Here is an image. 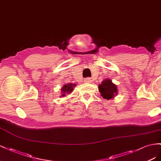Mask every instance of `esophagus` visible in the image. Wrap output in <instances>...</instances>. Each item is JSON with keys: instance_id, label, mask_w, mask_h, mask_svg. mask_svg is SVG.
Listing matches in <instances>:
<instances>
[{"instance_id": "obj_1", "label": "esophagus", "mask_w": 161, "mask_h": 161, "mask_svg": "<svg viewBox=\"0 0 161 161\" xmlns=\"http://www.w3.org/2000/svg\"><path fill=\"white\" fill-rule=\"evenodd\" d=\"M86 81L87 82V83H90V82H91V81H92L91 78H90V77H88V78H86Z\"/></svg>"}]
</instances>
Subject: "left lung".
Returning a JSON list of instances; mask_svg holds the SVG:
<instances>
[{
	"label": "left lung",
	"instance_id": "left-lung-1",
	"mask_svg": "<svg viewBox=\"0 0 161 161\" xmlns=\"http://www.w3.org/2000/svg\"><path fill=\"white\" fill-rule=\"evenodd\" d=\"M98 90L103 98L107 100L113 99L117 95V86L112 82L111 79H105L98 86Z\"/></svg>",
	"mask_w": 161,
	"mask_h": 161
}]
</instances>
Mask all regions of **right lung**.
<instances>
[{
    "label": "right lung",
    "mask_w": 161,
    "mask_h": 161,
    "mask_svg": "<svg viewBox=\"0 0 161 161\" xmlns=\"http://www.w3.org/2000/svg\"><path fill=\"white\" fill-rule=\"evenodd\" d=\"M76 86L75 84H66L65 85H64L61 90V97H65L66 96V94H71L72 92V91L73 90V88H75Z\"/></svg>",
    "instance_id": "add662e5"
}]
</instances>
